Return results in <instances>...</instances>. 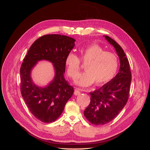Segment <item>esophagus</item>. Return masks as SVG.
Returning <instances> with one entry per match:
<instances>
[{
	"instance_id": "esophagus-1",
	"label": "esophagus",
	"mask_w": 150,
	"mask_h": 150,
	"mask_svg": "<svg viewBox=\"0 0 150 150\" xmlns=\"http://www.w3.org/2000/svg\"><path fill=\"white\" fill-rule=\"evenodd\" d=\"M80 89H76L74 92V94L76 95V96H78V95H79L81 94V91H80Z\"/></svg>"
}]
</instances>
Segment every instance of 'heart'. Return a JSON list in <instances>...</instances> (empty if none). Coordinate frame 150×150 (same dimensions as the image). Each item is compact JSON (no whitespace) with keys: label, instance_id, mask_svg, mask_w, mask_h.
<instances>
[{"label":"heart","instance_id":"b5f03b06","mask_svg":"<svg viewBox=\"0 0 150 150\" xmlns=\"http://www.w3.org/2000/svg\"><path fill=\"white\" fill-rule=\"evenodd\" d=\"M80 52L81 59L87 64L85 66L86 71L76 78V84L88 87L95 82L96 86H102L114 78L119 64L115 54L104 51V49L96 44L81 48ZM65 63L68 75L74 78L80 70L79 58L74 53L69 52L66 57Z\"/></svg>","mask_w":150,"mask_h":150}]
</instances>
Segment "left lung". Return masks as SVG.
I'll return each mask as SVG.
<instances>
[{
  "label": "left lung",
  "mask_w": 150,
  "mask_h": 150,
  "mask_svg": "<svg viewBox=\"0 0 150 150\" xmlns=\"http://www.w3.org/2000/svg\"><path fill=\"white\" fill-rule=\"evenodd\" d=\"M115 47L120 59L119 72L101 88L89 93L91 101L84 115L91 123L102 125L110 122L119 114L128 101L131 81L129 61L123 49L115 40L103 35Z\"/></svg>",
  "instance_id": "8db88e82"
}]
</instances>
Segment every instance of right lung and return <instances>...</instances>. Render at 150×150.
Wrapping results in <instances>:
<instances>
[{
  "instance_id": "1",
  "label": "right lung",
  "mask_w": 150,
  "mask_h": 150,
  "mask_svg": "<svg viewBox=\"0 0 150 150\" xmlns=\"http://www.w3.org/2000/svg\"><path fill=\"white\" fill-rule=\"evenodd\" d=\"M76 40L59 34L45 35L32 44L20 69L21 91L27 106L36 118L44 122L55 121L61 116L67 101L74 93L64 78L65 59L75 46ZM47 60L54 67L53 79L39 86L31 77L38 62Z\"/></svg>"
}]
</instances>
